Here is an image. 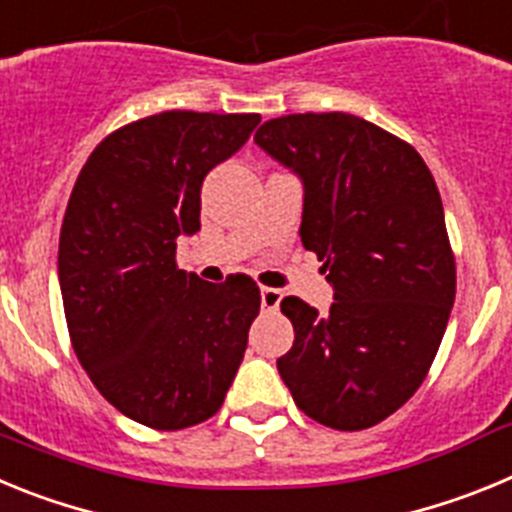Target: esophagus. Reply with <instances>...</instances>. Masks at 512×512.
Wrapping results in <instances>:
<instances>
[{
	"label": "esophagus",
	"mask_w": 512,
	"mask_h": 512,
	"mask_svg": "<svg viewBox=\"0 0 512 512\" xmlns=\"http://www.w3.org/2000/svg\"><path fill=\"white\" fill-rule=\"evenodd\" d=\"M279 302H282V292L274 287H261V307L264 310H277Z\"/></svg>",
	"instance_id": "esophagus-1"
}]
</instances>
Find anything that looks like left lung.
<instances>
[{
    "label": "left lung",
    "mask_w": 512,
    "mask_h": 512,
    "mask_svg": "<svg viewBox=\"0 0 512 512\" xmlns=\"http://www.w3.org/2000/svg\"><path fill=\"white\" fill-rule=\"evenodd\" d=\"M253 140L302 176V246L336 292L328 315L284 297L295 343L279 374L307 418L372 428L418 392L454 305L436 179L408 140L346 112L274 117Z\"/></svg>",
    "instance_id": "left-lung-1"
}]
</instances>
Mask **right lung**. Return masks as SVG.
<instances>
[{
  "instance_id": "obj_1",
  "label": "right lung",
  "mask_w": 512,
  "mask_h": 512,
  "mask_svg": "<svg viewBox=\"0 0 512 512\" xmlns=\"http://www.w3.org/2000/svg\"><path fill=\"white\" fill-rule=\"evenodd\" d=\"M256 112L169 110L112 130L71 189L58 282L79 364L112 408L156 431L220 410L259 315V284L202 282L176 266L200 230L207 171L233 156Z\"/></svg>"
}]
</instances>
